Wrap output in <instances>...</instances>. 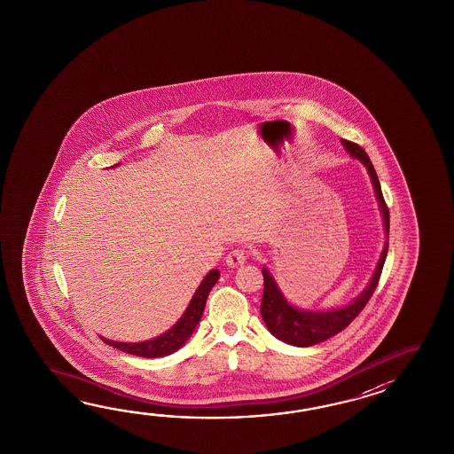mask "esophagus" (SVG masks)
<instances>
[{"label": "esophagus", "mask_w": 454, "mask_h": 454, "mask_svg": "<svg viewBox=\"0 0 454 454\" xmlns=\"http://www.w3.org/2000/svg\"><path fill=\"white\" fill-rule=\"evenodd\" d=\"M248 258V253L243 250V248H235V250H231L229 254H227V266H231V268H237V266H241L245 261Z\"/></svg>", "instance_id": "obj_1"}]
</instances>
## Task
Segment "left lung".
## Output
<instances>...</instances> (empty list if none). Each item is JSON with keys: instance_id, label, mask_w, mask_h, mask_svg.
<instances>
[{"instance_id": "8db88e82", "label": "left lung", "mask_w": 454, "mask_h": 454, "mask_svg": "<svg viewBox=\"0 0 454 454\" xmlns=\"http://www.w3.org/2000/svg\"><path fill=\"white\" fill-rule=\"evenodd\" d=\"M342 145L346 147L348 154L354 159H358L362 164L367 167L368 174L372 178V184L375 188L380 209L383 214L385 223L386 237L389 235V211L385 203V198L381 193V186L378 180L377 172L370 160L367 153L348 139H342ZM386 254H387V240L385 243L383 253L378 261L377 270L373 272L372 279L368 282L367 289L364 290L357 299L344 309H329V311H309V309H299L292 307L286 297L282 295L274 278L270 276V270L262 268V278H264V292L261 300V317L264 319L266 326L276 338L297 346V348H309L319 344L326 339L333 338L334 334L340 333L342 329L348 328V325L358 317V313L365 309L368 300L372 299L373 292L377 289L378 280L381 276V270L385 266Z\"/></svg>"}]
</instances>
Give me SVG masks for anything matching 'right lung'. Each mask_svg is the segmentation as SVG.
<instances>
[{"label": "right lung", "mask_w": 454, "mask_h": 454, "mask_svg": "<svg viewBox=\"0 0 454 454\" xmlns=\"http://www.w3.org/2000/svg\"><path fill=\"white\" fill-rule=\"evenodd\" d=\"M219 276H221V272L217 270L207 272V276L204 278L200 287L194 292L193 299L188 303L182 318L178 319L172 328L164 334H160L159 338L145 340V342H118V340H108L104 338L102 340L112 348H120L126 354L137 356V357L155 358L174 354L175 350H178L188 339L192 338L196 325L203 317L207 295L215 286Z\"/></svg>", "instance_id": "obj_1"}]
</instances>
